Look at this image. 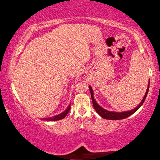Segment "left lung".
<instances>
[{"mask_svg":"<svg viewBox=\"0 0 160 160\" xmlns=\"http://www.w3.org/2000/svg\"><path fill=\"white\" fill-rule=\"evenodd\" d=\"M149 86H150V81H149V84H148L146 93H145V96L142 98V101L141 103L137 106L136 108L133 109L130 111H127V112H110L108 110H105L104 108H102V107L98 104L97 102L95 100L94 98H93V89H92L91 86H89V89H90V92H91V99L92 101H93V108L97 112V113L99 114V115L101 116L102 118L106 119H110V120H119V119H123L127 118V117H129L131 114H133L134 112L138 110V109L141 108V106L143 104V102L145 101V98H146L147 95L148 93V91H149Z\"/></svg>","mask_w":160,"mask_h":160,"instance_id":"8db88e82","label":"left lung"}]
</instances>
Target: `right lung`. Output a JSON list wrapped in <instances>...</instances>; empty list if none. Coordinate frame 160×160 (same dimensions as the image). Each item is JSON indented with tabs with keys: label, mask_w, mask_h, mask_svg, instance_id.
<instances>
[{
	"label": "right lung",
	"mask_w": 160,
	"mask_h": 160,
	"mask_svg": "<svg viewBox=\"0 0 160 160\" xmlns=\"http://www.w3.org/2000/svg\"><path fill=\"white\" fill-rule=\"evenodd\" d=\"M71 109V104H69V105L68 106V108L66 109V110H64L62 113H61L60 114H58V115L52 117H49V118H45L43 119V120H46V121H58V120H60L64 118L67 116V114H68L69 111Z\"/></svg>",
	"instance_id": "right-lung-1"
}]
</instances>
